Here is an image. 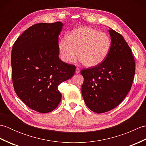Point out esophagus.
Here are the masks:
<instances>
[{"label": "esophagus", "mask_w": 146, "mask_h": 146, "mask_svg": "<svg viewBox=\"0 0 146 146\" xmlns=\"http://www.w3.org/2000/svg\"><path fill=\"white\" fill-rule=\"evenodd\" d=\"M75 73H76V74H78V73H80V70H79V68H76Z\"/></svg>", "instance_id": "esophagus-1"}]
</instances>
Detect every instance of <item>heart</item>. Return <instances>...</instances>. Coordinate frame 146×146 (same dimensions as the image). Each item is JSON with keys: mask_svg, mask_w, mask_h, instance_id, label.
<instances>
[{"mask_svg": "<svg viewBox=\"0 0 146 146\" xmlns=\"http://www.w3.org/2000/svg\"><path fill=\"white\" fill-rule=\"evenodd\" d=\"M111 48V39L106 33L91 27H81L71 31L66 39H60L58 48L61 60L71 63L76 56L87 67L100 64L107 58Z\"/></svg>", "mask_w": 146, "mask_h": 146, "instance_id": "obj_1", "label": "heart"}]
</instances>
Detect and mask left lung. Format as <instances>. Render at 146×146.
Here are the masks:
<instances>
[{"mask_svg":"<svg viewBox=\"0 0 146 146\" xmlns=\"http://www.w3.org/2000/svg\"><path fill=\"white\" fill-rule=\"evenodd\" d=\"M111 48L105 60L97 66L81 71L84 78L82 94L85 104L102 113L119 105L131 88L135 75V60L123 37L108 30Z\"/></svg>","mask_w":146,"mask_h":146,"instance_id":"1","label":"left lung"}]
</instances>
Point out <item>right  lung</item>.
<instances>
[{
  "label": "right lung",
  "instance_id": "1",
  "mask_svg": "<svg viewBox=\"0 0 146 146\" xmlns=\"http://www.w3.org/2000/svg\"><path fill=\"white\" fill-rule=\"evenodd\" d=\"M63 24L38 23L19 37L12 46V78L18 97L40 113L54 110L60 103L58 85L74 75L76 66L59 58L58 36Z\"/></svg>",
  "mask_w": 146,
  "mask_h": 146
}]
</instances>
